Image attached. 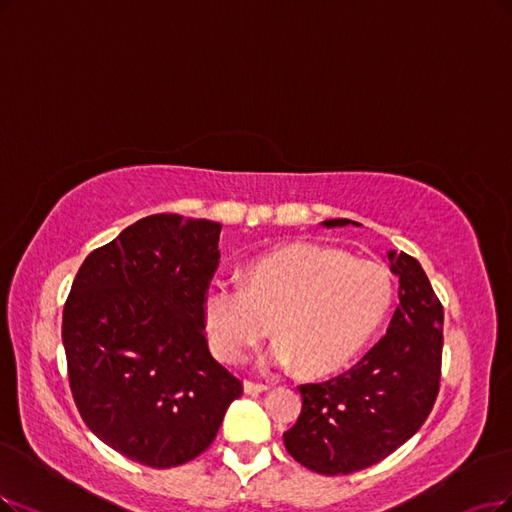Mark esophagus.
Wrapping results in <instances>:
<instances>
[{"instance_id": "obj_1", "label": "esophagus", "mask_w": 512, "mask_h": 512, "mask_svg": "<svg viewBox=\"0 0 512 512\" xmlns=\"http://www.w3.org/2000/svg\"><path fill=\"white\" fill-rule=\"evenodd\" d=\"M266 390H268L266 384H259V382H253V380L244 382V392L246 394H259V392H266Z\"/></svg>"}]
</instances>
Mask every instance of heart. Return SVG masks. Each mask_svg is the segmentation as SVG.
Segmentation results:
<instances>
[{"label":"heart","mask_w":512,"mask_h":512,"mask_svg":"<svg viewBox=\"0 0 512 512\" xmlns=\"http://www.w3.org/2000/svg\"><path fill=\"white\" fill-rule=\"evenodd\" d=\"M392 301L384 266L320 244H289L255 259L242 285L215 280L202 314L215 354L238 363L270 333L268 365L310 375L344 367L382 325Z\"/></svg>","instance_id":"b5f03b06"}]
</instances>
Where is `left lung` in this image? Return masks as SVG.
I'll return each mask as SVG.
<instances>
[{"label": "left lung", "mask_w": 512, "mask_h": 512, "mask_svg": "<svg viewBox=\"0 0 512 512\" xmlns=\"http://www.w3.org/2000/svg\"><path fill=\"white\" fill-rule=\"evenodd\" d=\"M358 225L329 219L325 227ZM399 276V306L386 335L354 367L299 386L301 413L282 439L291 456L320 475H350L388 458L422 428L437 401L443 306L420 261L388 251Z\"/></svg>", "instance_id": "obj_1"}]
</instances>
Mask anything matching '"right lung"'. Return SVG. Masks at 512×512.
<instances>
[{
    "instance_id": "1",
    "label": "right lung",
    "mask_w": 512,
    "mask_h": 512,
    "mask_svg": "<svg viewBox=\"0 0 512 512\" xmlns=\"http://www.w3.org/2000/svg\"><path fill=\"white\" fill-rule=\"evenodd\" d=\"M219 232L208 219L143 217L84 259L65 301L75 407L105 445L143 466L198 458L242 394L204 335Z\"/></svg>"
}]
</instances>
